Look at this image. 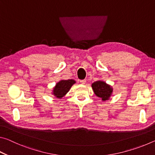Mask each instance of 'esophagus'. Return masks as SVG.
Returning <instances> with one entry per match:
<instances>
[{
    "label": "esophagus",
    "instance_id": "obj_1",
    "mask_svg": "<svg viewBox=\"0 0 155 155\" xmlns=\"http://www.w3.org/2000/svg\"><path fill=\"white\" fill-rule=\"evenodd\" d=\"M80 82H81V84H85V83H86V80H81L80 81Z\"/></svg>",
    "mask_w": 155,
    "mask_h": 155
}]
</instances>
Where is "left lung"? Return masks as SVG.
Returning <instances> with one entry per match:
<instances>
[{"label": "left lung", "instance_id": "1", "mask_svg": "<svg viewBox=\"0 0 155 155\" xmlns=\"http://www.w3.org/2000/svg\"><path fill=\"white\" fill-rule=\"evenodd\" d=\"M91 87L96 95L102 99V101H108L112 95L113 87L103 81H97L91 84Z\"/></svg>", "mask_w": 155, "mask_h": 155}]
</instances>
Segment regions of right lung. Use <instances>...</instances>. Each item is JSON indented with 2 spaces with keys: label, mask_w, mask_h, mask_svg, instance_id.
Masks as SVG:
<instances>
[{
  "label": "right lung",
  "mask_w": 155,
  "mask_h": 155,
  "mask_svg": "<svg viewBox=\"0 0 155 155\" xmlns=\"http://www.w3.org/2000/svg\"><path fill=\"white\" fill-rule=\"evenodd\" d=\"M75 83L76 81L73 79L59 81L54 87L52 94L57 98H62Z\"/></svg>",
  "instance_id": "obj_1"
}]
</instances>
